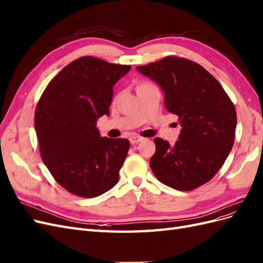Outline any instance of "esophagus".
<instances>
[{"label":"esophagus","mask_w":263,"mask_h":263,"mask_svg":"<svg viewBox=\"0 0 263 263\" xmlns=\"http://www.w3.org/2000/svg\"><path fill=\"white\" fill-rule=\"evenodd\" d=\"M142 140H143V138H141V137H130V139H129L131 144H137V143H139V142H141Z\"/></svg>","instance_id":"obj_1"}]
</instances>
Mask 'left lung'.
<instances>
[{
	"instance_id": "1",
	"label": "left lung",
	"mask_w": 263,
	"mask_h": 263,
	"mask_svg": "<svg viewBox=\"0 0 263 263\" xmlns=\"http://www.w3.org/2000/svg\"><path fill=\"white\" fill-rule=\"evenodd\" d=\"M164 93V104L176 115L182 129L173 145L155 138L151 170L163 184L192 191L216 175L235 142L237 115L221 85L204 67L167 56L137 67Z\"/></svg>"
}]
</instances>
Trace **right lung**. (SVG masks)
I'll return each instance as SVG.
<instances>
[{"mask_svg": "<svg viewBox=\"0 0 263 263\" xmlns=\"http://www.w3.org/2000/svg\"><path fill=\"white\" fill-rule=\"evenodd\" d=\"M131 66L85 56L59 71L35 111L42 160L56 182L80 197H97L119 181L130 147L126 139L101 137L97 120L109 116L114 86Z\"/></svg>", "mask_w": 263, "mask_h": 263, "instance_id": "add662e5", "label": "right lung"}]
</instances>
